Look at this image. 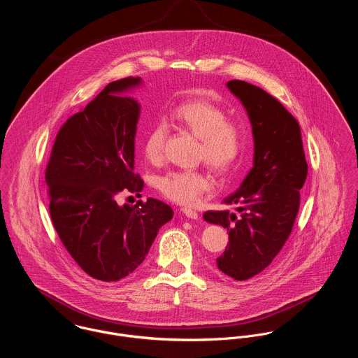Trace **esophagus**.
<instances>
[{"label": "esophagus", "instance_id": "esophagus-1", "mask_svg": "<svg viewBox=\"0 0 358 358\" xmlns=\"http://www.w3.org/2000/svg\"><path fill=\"white\" fill-rule=\"evenodd\" d=\"M181 211H182V214H184L185 217H188V218H191V220H198L199 214L195 210L184 207V208H181Z\"/></svg>", "mask_w": 358, "mask_h": 358}]
</instances>
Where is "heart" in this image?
Wrapping results in <instances>:
<instances>
[{"label":"heart","instance_id":"1","mask_svg":"<svg viewBox=\"0 0 358 358\" xmlns=\"http://www.w3.org/2000/svg\"><path fill=\"white\" fill-rule=\"evenodd\" d=\"M173 120L200 140L199 159L204 160L217 173L231 171L248 144V131L244 124L228 120L227 113L208 100H189L177 106ZM166 124L157 122L143 141L144 157L151 163L163 158ZM213 187L210 177L200 170H174L158 180V189L181 204H192L201 194Z\"/></svg>","mask_w":358,"mask_h":358}]
</instances>
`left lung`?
I'll return each instance as SVG.
<instances>
[{"instance_id":"1","label":"left lung","mask_w":358,"mask_h":358,"mask_svg":"<svg viewBox=\"0 0 358 358\" xmlns=\"http://www.w3.org/2000/svg\"><path fill=\"white\" fill-rule=\"evenodd\" d=\"M227 87L243 104L254 137L252 169L238 191L224 199L238 213L206 211L208 224L229 232V244L217 258L218 269L238 281L266 269L292 231L299 189L308 176L301 129L296 120L273 96L244 80Z\"/></svg>"}]
</instances>
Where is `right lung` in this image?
I'll use <instances>...</instances> for the list:
<instances>
[{"mask_svg":"<svg viewBox=\"0 0 358 358\" xmlns=\"http://www.w3.org/2000/svg\"><path fill=\"white\" fill-rule=\"evenodd\" d=\"M143 80L108 83L67 120L46 166L53 227L80 268L101 281L126 278L147 257L158 231L173 218L169 204L148 198L118 204L120 192L140 194L134 141L140 104L123 96Z\"/></svg>","mask_w":358,"mask_h":358,"instance_id":"right-lung-1","label":"right lung"}]
</instances>
